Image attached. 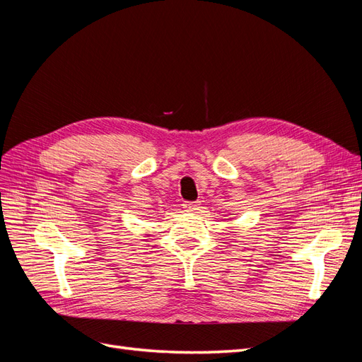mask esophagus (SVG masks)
<instances>
[{"instance_id":"obj_1","label":"esophagus","mask_w":362,"mask_h":362,"mask_svg":"<svg viewBox=\"0 0 362 362\" xmlns=\"http://www.w3.org/2000/svg\"><path fill=\"white\" fill-rule=\"evenodd\" d=\"M182 208H184V210L187 211V213H199L201 204H199V202H185Z\"/></svg>"}]
</instances>
